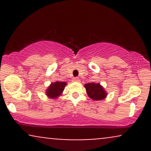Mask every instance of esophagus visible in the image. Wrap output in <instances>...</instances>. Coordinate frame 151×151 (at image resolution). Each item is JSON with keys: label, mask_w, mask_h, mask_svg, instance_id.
Wrapping results in <instances>:
<instances>
[{"label": "esophagus", "mask_w": 151, "mask_h": 151, "mask_svg": "<svg viewBox=\"0 0 151 151\" xmlns=\"http://www.w3.org/2000/svg\"><path fill=\"white\" fill-rule=\"evenodd\" d=\"M72 81H73L74 82H79L80 79H79L78 77H74L73 78V79H72Z\"/></svg>", "instance_id": "obj_1"}]
</instances>
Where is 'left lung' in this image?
I'll return each mask as SVG.
<instances>
[{
	"label": "left lung",
	"instance_id": "left-lung-1",
	"mask_svg": "<svg viewBox=\"0 0 151 151\" xmlns=\"http://www.w3.org/2000/svg\"><path fill=\"white\" fill-rule=\"evenodd\" d=\"M84 87L89 97L93 100L99 101L106 97L107 93L99 83H88L84 85Z\"/></svg>",
	"mask_w": 151,
	"mask_h": 151
}]
</instances>
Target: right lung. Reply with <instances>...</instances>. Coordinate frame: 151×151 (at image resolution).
<instances>
[{
	"label": "right lung",
	"instance_id": "right-lung-1",
	"mask_svg": "<svg viewBox=\"0 0 151 151\" xmlns=\"http://www.w3.org/2000/svg\"><path fill=\"white\" fill-rule=\"evenodd\" d=\"M67 82L64 81H55L52 83L46 91V95L51 99H56L63 92Z\"/></svg>",
	"mask_w": 151,
	"mask_h": 151
}]
</instances>
